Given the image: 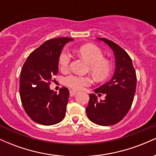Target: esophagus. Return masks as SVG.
<instances>
[{"label":"esophagus","instance_id":"1","mask_svg":"<svg viewBox=\"0 0 156 156\" xmlns=\"http://www.w3.org/2000/svg\"><path fill=\"white\" fill-rule=\"evenodd\" d=\"M78 92H77L76 90H70L69 91V94H70L71 96H74L76 95V94H78Z\"/></svg>","mask_w":156,"mask_h":156}]
</instances>
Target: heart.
Wrapping results in <instances>:
<instances>
[{
    "label": "heart",
    "instance_id": "obj_1",
    "mask_svg": "<svg viewBox=\"0 0 156 156\" xmlns=\"http://www.w3.org/2000/svg\"><path fill=\"white\" fill-rule=\"evenodd\" d=\"M78 53L89 63V69L94 78L98 80H103L108 78L112 71V64L103 58V52L99 48L93 44H84L78 48ZM71 61L69 52L64 51L58 58V65L62 71H67ZM64 84L73 89H81L90 85L92 79L88 76H78L69 75L64 78Z\"/></svg>",
    "mask_w": 156,
    "mask_h": 156
}]
</instances>
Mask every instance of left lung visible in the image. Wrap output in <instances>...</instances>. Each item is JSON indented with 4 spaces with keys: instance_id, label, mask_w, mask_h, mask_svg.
<instances>
[{
    "instance_id": "left-lung-1",
    "label": "left lung",
    "mask_w": 156,
    "mask_h": 156,
    "mask_svg": "<svg viewBox=\"0 0 156 156\" xmlns=\"http://www.w3.org/2000/svg\"><path fill=\"white\" fill-rule=\"evenodd\" d=\"M114 51L116 61L114 74L108 83L94 89L95 93L105 94L104 101H98L94 94H89L87 107V117L97 125H115L128 114L133 103L136 87V75L132 60L121 47L112 41L98 38Z\"/></svg>"
}]
</instances>
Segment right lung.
<instances>
[{"label": "right lung", "mask_w": 156, "mask_h": 156, "mask_svg": "<svg viewBox=\"0 0 156 156\" xmlns=\"http://www.w3.org/2000/svg\"><path fill=\"white\" fill-rule=\"evenodd\" d=\"M72 38L59 37L46 41L34 51L23 64L20 80V95L23 108L33 121L44 125L60 122L64 118L69 90L59 93L50 89L52 77L58 71L62 48Z\"/></svg>", "instance_id": "right-lung-1"}]
</instances>
